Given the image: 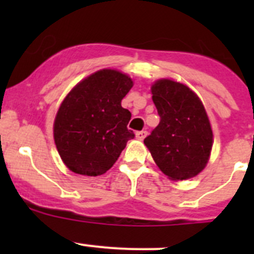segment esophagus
<instances>
[{
	"label": "esophagus",
	"mask_w": 254,
	"mask_h": 254,
	"mask_svg": "<svg viewBox=\"0 0 254 254\" xmlns=\"http://www.w3.org/2000/svg\"><path fill=\"white\" fill-rule=\"evenodd\" d=\"M135 135H136L137 140H143L146 137V135H147V131L146 130H141V131H137Z\"/></svg>",
	"instance_id": "1"
}]
</instances>
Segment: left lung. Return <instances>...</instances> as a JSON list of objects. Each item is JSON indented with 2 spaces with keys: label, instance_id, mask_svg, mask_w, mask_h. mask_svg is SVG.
Listing matches in <instances>:
<instances>
[{
  "label": "left lung",
  "instance_id": "left-lung-1",
  "mask_svg": "<svg viewBox=\"0 0 254 254\" xmlns=\"http://www.w3.org/2000/svg\"><path fill=\"white\" fill-rule=\"evenodd\" d=\"M151 92L160 124L143 143L168 178H193L205 168L214 142L205 108L189 87L172 79H158Z\"/></svg>",
  "mask_w": 254,
  "mask_h": 254
}]
</instances>
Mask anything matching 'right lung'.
Here are the masks:
<instances>
[{"label":"right lung","instance_id":"right-lung-1","mask_svg":"<svg viewBox=\"0 0 254 254\" xmlns=\"http://www.w3.org/2000/svg\"><path fill=\"white\" fill-rule=\"evenodd\" d=\"M131 87L127 75L103 68L66 96L54 122V140L68 170L82 176L103 175L134 139L127 129L131 113L122 107Z\"/></svg>","mask_w":254,"mask_h":254}]
</instances>
